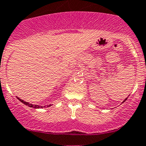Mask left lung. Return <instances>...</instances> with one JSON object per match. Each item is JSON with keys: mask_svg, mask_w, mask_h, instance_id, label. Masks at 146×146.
Returning a JSON list of instances; mask_svg holds the SVG:
<instances>
[{"mask_svg": "<svg viewBox=\"0 0 146 146\" xmlns=\"http://www.w3.org/2000/svg\"><path fill=\"white\" fill-rule=\"evenodd\" d=\"M126 100H127V98H126V99H125V101H126ZM125 101H124L123 102H125Z\"/></svg>", "mask_w": 146, "mask_h": 146, "instance_id": "8db88e82", "label": "left lung"}]
</instances>
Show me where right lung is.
Instances as JSON below:
<instances>
[{"label":"right lung","instance_id":"obj_1","mask_svg":"<svg viewBox=\"0 0 146 146\" xmlns=\"http://www.w3.org/2000/svg\"><path fill=\"white\" fill-rule=\"evenodd\" d=\"M19 100H20V102H22L23 104H26V105H27L28 107H30V108H42V107H41V106H38V105H33V104H29L28 102H25V101H23V100L20 99V98H19ZM50 105H48V107H50Z\"/></svg>","mask_w":146,"mask_h":146}]
</instances>
